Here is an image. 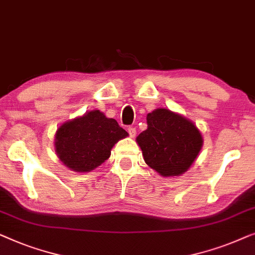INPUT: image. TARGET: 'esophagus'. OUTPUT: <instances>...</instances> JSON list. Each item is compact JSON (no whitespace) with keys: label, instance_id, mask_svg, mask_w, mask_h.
<instances>
[{"label":"esophagus","instance_id":"obj_1","mask_svg":"<svg viewBox=\"0 0 255 255\" xmlns=\"http://www.w3.org/2000/svg\"><path fill=\"white\" fill-rule=\"evenodd\" d=\"M127 130L129 132V135H130V137H135V136H136V129L134 127H128Z\"/></svg>","mask_w":255,"mask_h":255}]
</instances>
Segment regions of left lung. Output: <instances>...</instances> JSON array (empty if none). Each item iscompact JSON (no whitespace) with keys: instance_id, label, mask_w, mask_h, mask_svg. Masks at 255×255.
Instances as JSON below:
<instances>
[{"instance_id":"8db88e82","label":"left lung","mask_w":255,"mask_h":255,"mask_svg":"<svg viewBox=\"0 0 255 255\" xmlns=\"http://www.w3.org/2000/svg\"><path fill=\"white\" fill-rule=\"evenodd\" d=\"M148 128L136 142L150 167L164 177L185 173L202 148V135L185 117L166 109H157L146 116Z\"/></svg>"}]
</instances>
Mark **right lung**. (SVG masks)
<instances>
[{
	"instance_id": "add662e5",
	"label": "right lung",
	"mask_w": 255,
	"mask_h": 255,
	"mask_svg": "<svg viewBox=\"0 0 255 255\" xmlns=\"http://www.w3.org/2000/svg\"><path fill=\"white\" fill-rule=\"evenodd\" d=\"M128 132L98 110L67 121L56 130L55 151L75 172L92 171L110 158L111 149Z\"/></svg>"
}]
</instances>
